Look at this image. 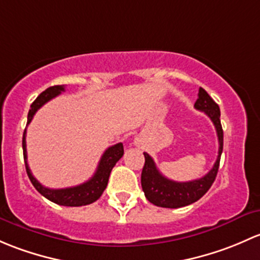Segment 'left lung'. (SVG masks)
Returning a JSON list of instances; mask_svg holds the SVG:
<instances>
[{
	"mask_svg": "<svg viewBox=\"0 0 260 260\" xmlns=\"http://www.w3.org/2000/svg\"><path fill=\"white\" fill-rule=\"evenodd\" d=\"M194 108L199 111H204L210 117L214 126H215L219 141L216 161L209 173L205 174L203 178L179 183V181H174L165 178L157 170L152 157L148 152H144L145 164H144L143 173H141V186H143L146 199L156 207L176 209V208L192 204L210 189L216 178L221 151H223V129H221L220 124V109H219L218 104L210 98L209 93L203 87H199L198 100L195 101Z\"/></svg>",
	"mask_w": 260,
	"mask_h": 260,
	"instance_id": "left-lung-1",
	"label": "left lung"
}]
</instances>
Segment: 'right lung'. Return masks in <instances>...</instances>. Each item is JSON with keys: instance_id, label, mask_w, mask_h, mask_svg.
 Returning a JSON list of instances; mask_svg holds the SVG:
<instances>
[{"instance_id": "1", "label": "right lung", "mask_w": 260, "mask_h": 260, "mask_svg": "<svg viewBox=\"0 0 260 260\" xmlns=\"http://www.w3.org/2000/svg\"><path fill=\"white\" fill-rule=\"evenodd\" d=\"M62 91H65L63 85H56V86H51L49 89L45 90L44 92L40 93V95L37 96L36 100L31 104L30 111H28L27 115V125L30 124L34 115L36 114V111L39 110L41 106H44L47 101L51 100V99L60 95ZM22 149L26 171H27V175L28 178H30L32 185L36 188V190L40 194L44 195L46 199H49L52 203H56V204L58 205H63V207H82V205H87L96 202V200L101 197V194H103L104 190L106 189V186H108L109 176H110L112 168L115 167V164H116V162L121 159L122 155H124V146H122V143L115 144V145H112L110 148L105 150V152H104L103 156H101L100 162H99L98 169H96L95 174H93L92 178H91L90 180H87L86 183L80 184V185L76 186H71V188L50 189L45 188L44 185H41V184L36 180V178L32 175L30 167H28L27 164L26 129L23 131Z\"/></svg>"}]
</instances>
